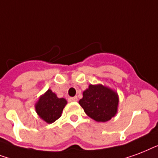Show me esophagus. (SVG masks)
Returning a JSON list of instances; mask_svg holds the SVG:
<instances>
[{
	"mask_svg": "<svg viewBox=\"0 0 158 158\" xmlns=\"http://www.w3.org/2000/svg\"><path fill=\"white\" fill-rule=\"evenodd\" d=\"M77 96H74V97H70V98L68 99V101H77Z\"/></svg>",
	"mask_w": 158,
	"mask_h": 158,
	"instance_id": "esophagus-1",
	"label": "esophagus"
}]
</instances>
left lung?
I'll return each mask as SVG.
<instances>
[{"instance_id": "8db88e82", "label": "left lung", "mask_w": 158, "mask_h": 158, "mask_svg": "<svg viewBox=\"0 0 158 158\" xmlns=\"http://www.w3.org/2000/svg\"><path fill=\"white\" fill-rule=\"evenodd\" d=\"M79 104L90 118L106 122L115 115L118 110V94L103 85H90L83 91Z\"/></svg>"}]
</instances>
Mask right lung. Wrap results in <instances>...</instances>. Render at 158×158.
Returning a JSON list of instances; mask_svg holds the SVG:
<instances>
[{"mask_svg":"<svg viewBox=\"0 0 158 158\" xmlns=\"http://www.w3.org/2000/svg\"><path fill=\"white\" fill-rule=\"evenodd\" d=\"M66 105L65 99L58 98L55 93L48 89L35 104V110L43 120L48 123H52L61 117Z\"/></svg>","mask_w":158,"mask_h":158,"instance_id":"1","label":"right lung"}]
</instances>
